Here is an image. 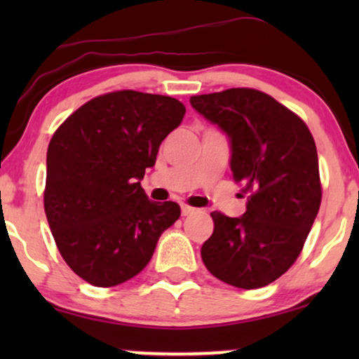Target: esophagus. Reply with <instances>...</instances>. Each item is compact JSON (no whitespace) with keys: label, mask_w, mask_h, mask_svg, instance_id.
<instances>
[{"label":"esophagus","mask_w":359,"mask_h":359,"mask_svg":"<svg viewBox=\"0 0 359 359\" xmlns=\"http://www.w3.org/2000/svg\"><path fill=\"white\" fill-rule=\"evenodd\" d=\"M180 211H182V216H191V214H194L196 209L191 208V205H187V204H182V205H180Z\"/></svg>","instance_id":"obj_1"}]
</instances>
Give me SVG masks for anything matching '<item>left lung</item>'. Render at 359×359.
Returning <instances> with one entry per match:
<instances>
[{
  "label": "left lung",
  "instance_id": "1",
  "mask_svg": "<svg viewBox=\"0 0 359 359\" xmlns=\"http://www.w3.org/2000/svg\"><path fill=\"white\" fill-rule=\"evenodd\" d=\"M191 104L229 138L233 179L248 194L243 216L211 212L205 269L238 288L269 285L294 265L319 212L314 138L297 114L257 89L201 94Z\"/></svg>",
  "mask_w": 359,
  "mask_h": 359
}]
</instances>
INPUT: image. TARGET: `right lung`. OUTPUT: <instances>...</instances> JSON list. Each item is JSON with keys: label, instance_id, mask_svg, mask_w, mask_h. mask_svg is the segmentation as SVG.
<instances>
[{"label": "right lung", "instance_id": "right-lung-1", "mask_svg": "<svg viewBox=\"0 0 359 359\" xmlns=\"http://www.w3.org/2000/svg\"><path fill=\"white\" fill-rule=\"evenodd\" d=\"M184 114L174 97L116 90L86 102L53 133L45 214L62 258L90 285L138 275L179 219V204L150 201L140 180Z\"/></svg>", "mask_w": 359, "mask_h": 359}]
</instances>
